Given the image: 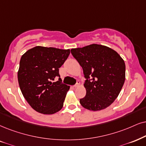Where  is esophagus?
<instances>
[{
  "instance_id": "obj_1",
  "label": "esophagus",
  "mask_w": 146,
  "mask_h": 146,
  "mask_svg": "<svg viewBox=\"0 0 146 146\" xmlns=\"http://www.w3.org/2000/svg\"><path fill=\"white\" fill-rule=\"evenodd\" d=\"M79 86H80V82H79V81L77 80L76 84L74 85V86H73V87H75V88H77V87H79Z\"/></svg>"
}]
</instances>
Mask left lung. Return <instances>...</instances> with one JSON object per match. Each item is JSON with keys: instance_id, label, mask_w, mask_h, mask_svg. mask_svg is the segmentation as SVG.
I'll return each instance as SVG.
<instances>
[{"instance_id": "left-lung-1", "label": "left lung", "mask_w": 146, "mask_h": 146, "mask_svg": "<svg viewBox=\"0 0 146 146\" xmlns=\"http://www.w3.org/2000/svg\"><path fill=\"white\" fill-rule=\"evenodd\" d=\"M82 66L86 95L79 102L86 109L98 111L115 100L125 80V64L121 56L106 46L93 44L71 50Z\"/></svg>"}]
</instances>
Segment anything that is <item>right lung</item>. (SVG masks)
I'll list each match as a JSON object with an SVG mask.
<instances>
[{
    "mask_svg": "<svg viewBox=\"0 0 146 146\" xmlns=\"http://www.w3.org/2000/svg\"><path fill=\"white\" fill-rule=\"evenodd\" d=\"M70 50L36 46L22 55L17 73L23 97L36 111L52 114L61 110L70 87L62 83L59 68ZM60 77L56 82L53 81Z\"/></svg>",
    "mask_w": 146,
    "mask_h": 146,
    "instance_id": "right-lung-1",
    "label": "right lung"
}]
</instances>
